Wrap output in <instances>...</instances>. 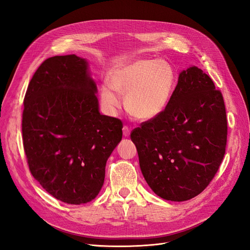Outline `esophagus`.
<instances>
[{
	"instance_id": "34e87169",
	"label": "esophagus",
	"mask_w": 250,
	"mask_h": 250,
	"mask_svg": "<svg viewBox=\"0 0 250 250\" xmlns=\"http://www.w3.org/2000/svg\"><path fill=\"white\" fill-rule=\"evenodd\" d=\"M123 133H124L125 137H128V136H130V133H131V128L128 127L127 125H125L124 128H123Z\"/></svg>"
}]
</instances>
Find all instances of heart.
I'll return each instance as SVG.
<instances>
[{
	"mask_svg": "<svg viewBox=\"0 0 250 250\" xmlns=\"http://www.w3.org/2000/svg\"><path fill=\"white\" fill-rule=\"evenodd\" d=\"M174 87L175 74L168 62L137 59L109 71L107 84L101 87L100 99L104 109L113 111L122 104L118 93L125 94L128 113L136 119L147 122L159 117L166 110Z\"/></svg>",
	"mask_w": 250,
	"mask_h": 250,
	"instance_id": "heart-1",
	"label": "heart"
}]
</instances>
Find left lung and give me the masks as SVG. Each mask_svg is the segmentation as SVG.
Returning a JSON list of instances; mask_svg holds the SVG:
<instances>
[{"mask_svg": "<svg viewBox=\"0 0 250 250\" xmlns=\"http://www.w3.org/2000/svg\"><path fill=\"white\" fill-rule=\"evenodd\" d=\"M142 174L158 196L184 201L211 183L228 139L223 96L196 66L183 70L166 110L131 133Z\"/></svg>", "mask_w": 250, "mask_h": 250, "instance_id": "obj_1", "label": "left lung"}]
</instances>
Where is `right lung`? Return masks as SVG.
Wrapping results in <instances>:
<instances>
[{
    "mask_svg": "<svg viewBox=\"0 0 250 250\" xmlns=\"http://www.w3.org/2000/svg\"><path fill=\"white\" fill-rule=\"evenodd\" d=\"M88 63L55 56L35 71L23 99L22 142L29 169L63 203L96 197L107 160L122 140V120L102 115Z\"/></svg>",
    "mask_w": 250,
    "mask_h": 250,
    "instance_id": "obj_1",
    "label": "right lung"
}]
</instances>
